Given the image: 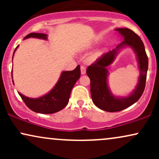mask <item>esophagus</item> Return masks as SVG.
<instances>
[{
    "instance_id": "esophagus-1",
    "label": "esophagus",
    "mask_w": 159,
    "mask_h": 159,
    "mask_svg": "<svg viewBox=\"0 0 159 159\" xmlns=\"http://www.w3.org/2000/svg\"><path fill=\"white\" fill-rule=\"evenodd\" d=\"M81 75H85L86 74V68L84 66H81Z\"/></svg>"
}]
</instances>
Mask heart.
<instances>
[{
	"label": "heart",
	"instance_id": "obj_1",
	"mask_svg": "<svg viewBox=\"0 0 159 159\" xmlns=\"http://www.w3.org/2000/svg\"><path fill=\"white\" fill-rule=\"evenodd\" d=\"M96 57H97V54H94V55L92 57V58H93V59H94V58H96Z\"/></svg>",
	"mask_w": 159,
	"mask_h": 159
}]
</instances>
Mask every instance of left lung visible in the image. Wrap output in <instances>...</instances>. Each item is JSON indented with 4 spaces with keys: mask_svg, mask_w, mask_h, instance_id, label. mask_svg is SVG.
Masks as SVG:
<instances>
[{
    "mask_svg": "<svg viewBox=\"0 0 159 159\" xmlns=\"http://www.w3.org/2000/svg\"><path fill=\"white\" fill-rule=\"evenodd\" d=\"M115 31L123 36V41L116 48L104 54L94 63L89 66L87 69V74L90 79L93 102L99 109L107 112L124 110L139 99L145 88L148 69V57L143 42L139 36L128 28H116ZM126 48H131L136 54L140 75L136 89L132 93L127 97H116L112 93L108 86L109 72L107 66L114 61L122 49Z\"/></svg>",
    "mask_w": 159,
    "mask_h": 159,
    "instance_id": "obj_1",
    "label": "left lung"
}]
</instances>
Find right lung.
Wrapping results in <instances>:
<instances>
[{"label":"right lung","mask_w":159,"mask_h":159,"mask_svg":"<svg viewBox=\"0 0 159 159\" xmlns=\"http://www.w3.org/2000/svg\"><path fill=\"white\" fill-rule=\"evenodd\" d=\"M28 38H37V39L47 40L48 35L45 34L31 33L25 36L24 39ZM18 47L19 45L14 51L12 58ZM80 75H81V69H80V66L78 65L72 71H63L54 87L48 93L43 95V96H40L39 98H30L24 96L19 92V94L25 102V105L31 111L39 114H54L66 106L70 97L71 91L73 88L74 85L75 84L76 81L79 79ZM12 83L14 84L13 80Z\"/></svg>","instance_id":"right-lung-1"}]
</instances>
